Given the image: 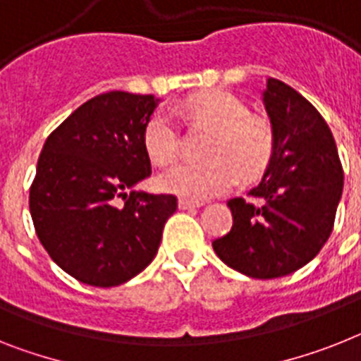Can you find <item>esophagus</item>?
Returning a JSON list of instances; mask_svg holds the SVG:
<instances>
[{
  "label": "esophagus",
  "instance_id": "1",
  "mask_svg": "<svg viewBox=\"0 0 361 361\" xmlns=\"http://www.w3.org/2000/svg\"><path fill=\"white\" fill-rule=\"evenodd\" d=\"M178 207L183 209V211H187V209H198V207H202V204H200V202H192V200L181 198L180 202H178Z\"/></svg>",
  "mask_w": 361,
  "mask_h": 361
}]
</instances>
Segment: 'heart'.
Here are the masks:
<instances>
[{
	"label": "heart",
	"instance_id": "obj_1",
	"mask_svg": "<svg viewBox=\"0 0 361 361\" xmlns=\"http://www.w3.org/2000/svg\"><path fill=\"white\" fill-rule=\"evenodd\" d=\"M185 111L198 123L214 128L207 145L209 161L181 163L159 176V187L185 200H207L224 195L242 178L264 171L274 152L268 123L247 115V106L224 90L196 93L185 102ZM145 150L157 165H169L180 156V135L171 115L157 111L148 119L143 134Z\"/></svg>",
	"mask_w": 361,
	"mask_h": 361
}]
</instances>
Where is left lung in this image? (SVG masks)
Listing matches in <instances>:
<instances>
[{
    "label": "left lung",
    "instance_id": "obj_1",
    "mask_svg": "<svg viewBox=\"0 0 361 361\" xmlns=\"http://www.w3.org/2000/svg\"><path fill=\"white\" fill-rule=\"evenodd\" d=\"M262 104L274 152L250 198L227 202L233 227L213 250L247 277L277 279L308 264L329 240L343 169L329 124L293 87L268 78Z\"/></svg>",
    "mask_w": 361,
    "mask_h": 361
}]
</instances>
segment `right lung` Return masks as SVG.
I'll return each instance as SVG.
<instances>
[{
	"instance_id": "right-lung-1",
	"label": "right lung",
	"mask_w": 361,
	"mask_h": 361,
	"mask_svg": "<svg viewBox=\"0 0 361 361\" xmlns=\"http://www.w3.org/2000/svg\"><path fill=\"white\" fill-rule=\"evenodd\" d=\"M157 104L154 95H97L42 148L29 195L32 224L51 259L80 283L110 288L141 274L176 213V196L135 190L152 172L143 134Z\"/></svg>"
}]
</instances>
